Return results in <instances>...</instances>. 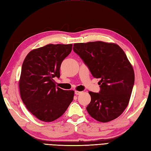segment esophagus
<instances>
[{"label":"esophagus","mask_w":151,"mask_h":151,"mask_svg":"<svg viewBox=\"0 0 151 151\" xmlns=\"http://www.w3.org/2000/svg\"><path fill=\"white\" fill-rule=\"evenodd\" d=\"M81 93H82L81 91H75V94H76V95H80V94H81Z\"/></svg>","instance_id":"1"}]
</instances>
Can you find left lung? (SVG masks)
I'll return each instance as SVG.
<instances>
[{"label":"left lung","mask_w":151,"mask_h":151,"mask_svg":"<svg viewBox=\"0 0 151 151\" xmlns=\"http://www.w3.org/2000/svg\"><path fill=\"white\" fill-rule=\"evenodd\" d=\"M73 50L93 78L101 79L99 93L89 91L88 113L99 122L115 119L127 106L134 83L133 68L126 54L116 44L103 42L74 43Z\"/></svg>","instance_id":"8db88e82"}]
</instances>
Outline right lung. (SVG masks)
<instances>
[{"label": "right lung", "instance_id": "add662e5", "mask_svg": "<svg viewBox=\"0 0 151 151\" xmlns=\"http://www.w3.org/2000/svg\"><path fill=\"white\" fill-rule=\"evenodd\" d=\"M72 44H49L34 49L25 57L19 81L20 96L29 111L43 122H52L63 115L73 99L74 91L56 86L64 59Z\"/></svg>", "mask_w": 151, "mask_h": 151}]
</instances>
